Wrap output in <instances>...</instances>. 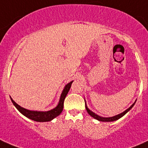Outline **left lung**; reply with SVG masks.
I'll return each instance as SVG.
<instances>
[{
  "instance_id": "left-lung-1",
  "label": "left lung",
  "mask_w": 148,
  "mask_h": 148,
  "mask_svg": "<svg viewBox=\"0 0 148 148\" xmlns=\"http://www.w3.org/2000/svg\"><path fill=\"white\" fill-rule=\"evenodd\" d=\"M85 101V99H84ZM135 102H136V100H135V102L133 103V104H132V105L130 106V107H129L128 109H127L125 111H124L123 112L120 113V114H117V115L115 116H113V117H101V116L99 115H97V114H95V112H93L92 111H91L90 110H89V108H88L87 105H86V101H85V107H86V112H88V114H89L90 116H92L93 118L96 119V120H99V121H101V122H113V121H116L117 120H119V119L121 118L122 117H123L124 115H125L126 113H127L128 112L130 111V110H131V109L132 108V107H133L134 105H135Z\"/></svg>"
}]
</instances>
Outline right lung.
Here are the masks:
<instances>
[{
	"instance_id": "add662e5",
	"label": "right lung",
	"mask_w": 148,
	"mask_h": 148,
	"mask_svg": "<svg viewBox=\"0 0 148 148\" xmlns=\"http://www.w3.org/2000/svg\"><path fill=\"white\" fill-rule=\"evenodd\" d=\"M73 82L74 81L70 82L69 83L65 85L63 91H62V94H61L60 99H59V103L56 105V107L52 109V110H49V111H36V110H27V109H25L23 107H21L17 103L15 102L10 97V99H11V102H13V105L25 117H28V118L31 119V120L34 121H36V122H49V121L53 120L55 117L59 116L62 113L64 108V102L65 97L67 95V94H68L70 88H71V85Z\"/></svg>"
}]
</instances>
